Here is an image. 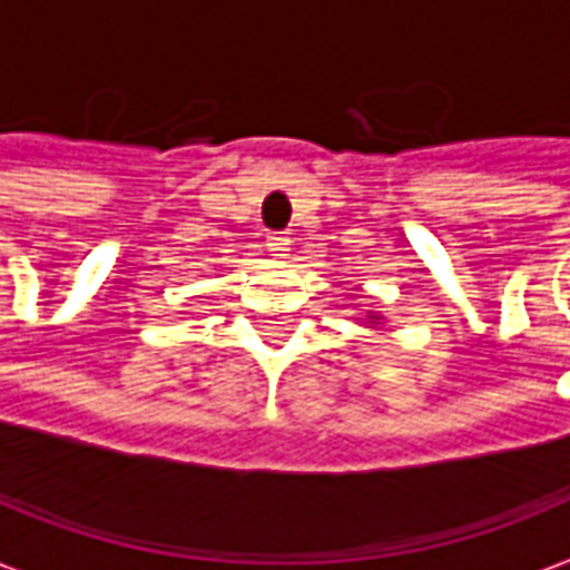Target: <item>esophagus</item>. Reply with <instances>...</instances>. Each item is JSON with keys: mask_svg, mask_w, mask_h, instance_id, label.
<instances>
[{"mask_svg": "<svg viewBox=\"0 0 570 570\" xmlns=\"http://www.w3.org/2000/svg\"><path fill=\"white\" fill-rule=\"evenodd\" d=\"M289 246H293V237H289V234H272V237H268V249H272V256H286V253H289Z\"/></svg>", "mask_w": 570, "mask_h": 570, "instance_id": "1", "label": "esophagus"}]
</instances>
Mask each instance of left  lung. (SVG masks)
<instances>
[{"instance_id":"left-lung-1","label":"left lung","mask_w":570,"mask_h":570,"mask_svg":"<svg viewBox=\"0 0 570 570\" xmlns=\"http://www.w3.org/2000/svg\"><path fill=\"white\" fill-rule=\"evenodd\" d=\"M370 321H373V324H376V321H382V317H380V314H373V312H370Z\"/></svg>"}]
</instances>
